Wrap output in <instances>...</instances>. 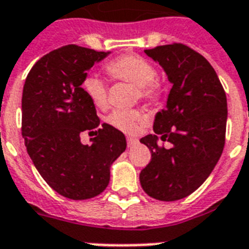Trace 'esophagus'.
<instances>
[{
    "mask_svg": "<svg viewBox=\"0 0 249 249\" xmlns=\"http://www.w3.org/2000/svg\"><path fill=\"white\" fill-rule=\"evenodd\" d=\"M138 142H139L138 139H135V138H127V145H128V148H131V146L136 145Z\"/></svg>",
    "mask_w": 249,
    "mask_h": 249,
    "instance_id": "34e87169",
    "label": "esophagus"
}]
</instances>
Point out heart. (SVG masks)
<instances>
[{"instance_id": "b5f03b06", "label": "heart", "mask_w": 249, "mask_h": 249, "mask_svg": "<svg viewBox=\"0 0 249 249\" xmlns=\"http://www.w3.org/2000/svg\"><path fill=\"white\" fill-rule=\"evenodd\" d=\"M107 74L113 79L134 84L142 100H156L161 93L160 83L156 80L157 71L149 61L140 55L124 54L113 59L107 65ZM82 88L90 103L98 109L107 107V86L97 75H88L83 80ZM142 115L136 110H114L107 122L123 132H134Z\"/></svg>"}]
</instances>
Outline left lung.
Segmentation results:
<instances>
[{
	"label": "left lung",
	"mask_w": 249,
	"mask_h": 249,
	"mask_svg": "<svg viewBox=\"0 0 249 249\" xmlns=\"http://www.w3.org/2000/svg\"><path fill=\"white\" fill-rule=\"evenodd\" d=\"M173 84L166 107L156 114L153 131L140 139L152 153L140 173L146 195L161 201L187 197L201 186L225 146L226 93L212 65L183 44L146 49ZM160 140L173 145L166 150Z\"/></svg>",
	"instance_id": "1"
}]
</instances>
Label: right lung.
I'll return each mask as SVG.
<instances>
[{"mask_svg": "<svg viewBox=\"0 0 249 249\" xmlns=\"http://www.w3.org/2000/svg\"><path fill=\"white\" fill-rule=\"evenodd\" d=\"M110 52L66 45L44 55L27 75L22 97V135L35 167L67 198L86 200L103 192L110 166L126 149L124 135L107 123L101 128L96 107L82 88L94 63ZM96 136L90 146L82 132Z\"/></svg>", "mask_w": 249, "mask_h": 249, "instance_id": "add662e5", "label": "right lung"}]
</instances>
